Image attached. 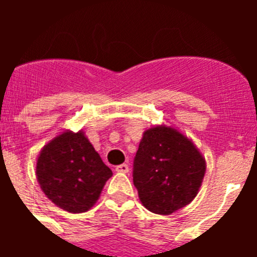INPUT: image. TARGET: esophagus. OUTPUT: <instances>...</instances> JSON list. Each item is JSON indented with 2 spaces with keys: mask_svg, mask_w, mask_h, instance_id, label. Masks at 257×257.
<instances>
[{
  "mask_svg": "<svg viewBox=\"0 0 257 257\" xmlns=\"http://www.w3.org/2000/svg\"><path fill=\"white\" fill-rule=\"evenodd\" d=\"M128 165H126V163H122V165H118L115 166V171L117 172H121V174H127L128 172Z\"/></svg>",
  "mask_w": 257,
  "mask_h": 257,
  "instance_id": "34e87169",
  "label": "esophagus"
}]
</instances>
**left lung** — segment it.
Here are the masks:
<instances>
[{
	"label": "left lung",
	"instance_id": "8db88e82",
	"mask_svg": "<svg viewBox=\"0 0 257 257\" xmlns=\"http://www.w3.org/2000/svg\"><path fill=\"white\" fill-rule=\"evenodd\" d=\"M206 161L196 145L171 126H153L143 134L134 160V185L147 210L171 215L198 194Z\"/></svg>",
	"mask_w": 257,
	"mask_h": 257
}]
</instances>
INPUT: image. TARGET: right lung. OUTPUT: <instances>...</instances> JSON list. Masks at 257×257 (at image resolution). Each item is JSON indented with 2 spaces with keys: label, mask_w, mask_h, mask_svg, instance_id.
Wrapping results in <instances>:
<instances>
[{
  "label": "right lung",
  "mask_w": 257,
  "mask_h": 257,
  "mask_svg": "<svg viewBox=\"0 0 257 257\" xmlns=\"http://www.w3.org/2000/svg\"><path fill=\"white\" fill-rule=\"evenodd\" d=\"M112 175L82 130L55 136L42 148L36 166L45 196L72 213L90 210Z\"/></svg>",
  "instance_id": "add662e5"
}]
</instances>
